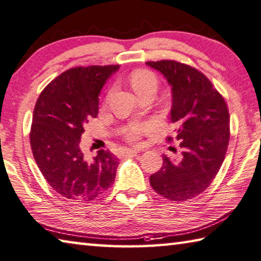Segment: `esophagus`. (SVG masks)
Masks as SVG:
<instances>
[{"instance_id": "34e87169", "label": "esophagus", "mask_w": 261, "mask_h": 261, "mask_svg": "<svg viewBox=\"0 0 261 261\" xmlns=\"http://www.w3.org/2000/svg\"><path fill=\"white\" fill-rule=\"evenodd\" d=\"M140 151H142V150H140V149H128V150H126V154H128V156H135V154H138Z\"/></svg>"}]
</instances>
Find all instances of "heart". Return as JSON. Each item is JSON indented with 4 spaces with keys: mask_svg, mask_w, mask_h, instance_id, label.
<instances>
[{
    "mask_svg": "<svg viewBox=\"0 0 261 261\" xmlns=\"http://www.w3.org/2000/svg\"><path fill=\"white\" fill-rule=\"evenodd\" d=\"M130 85L133 87L136 94L149 88H156L157 77L152 72L148 70H136L130 74ZM145 129L144 126H135L127 132L126 135L129 140H136L140 134Z\"/></svg>",
    "mask_w": 261,
    "mask_h": 261,
    "instance_id": "b5f03b06",
    "label": "heart"
}]
</instances>
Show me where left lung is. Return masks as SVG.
<instances>
[{
  "label": "left lung",
  "instance_id": "left-lung-1",
  "mask_svg": "<svg viewBox=\"0 0 261 261\" xmlns=\"http://www.w3.org/2000/svg\"><path fill=\"white\" fill-rule=\"evenodd\" d=\"M145 64L172 87L171 121L182 149L179 161L164 154L163 166L150 176V185L163 197L184 202L202 194L220 170L229 142V113L202 72L175 61Z\"/></svg>",
  "mask_w": 261,
  "mask_h": 261
}]
</instances>
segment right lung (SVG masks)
Returning <instances> with one entry per match:
<instances>
[{
	"mask_svg": "<svg viewBox=\"0 0 261 261\" xmlns=\"http://www.w3.org/2000/svg\"><path fill=\"white\" fill-rule=\"evenodd\" d=\"M119 65L74 67L45 87L36 100L31 148L41 173L64 198L90 202L113 185L114 154L100 149L91 162L80 148L89 119L98 114V96Z\"/></svg>",
	"mask_w": 261,
	"mask_h": 261,
	"instance_id": "right-lung-1",
	"label": "right lung"
}]
</instances>
